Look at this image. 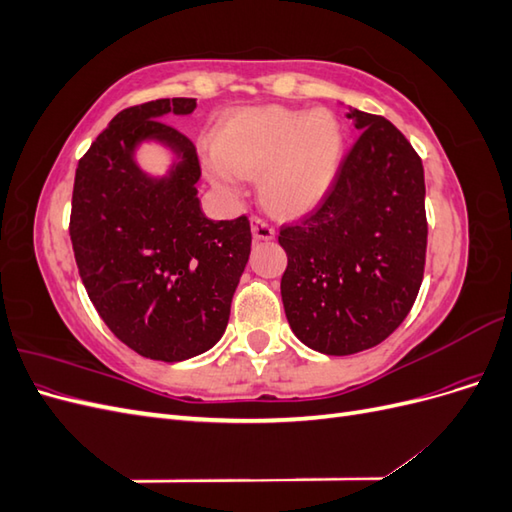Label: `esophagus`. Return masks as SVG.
Returning a JSON list of instances; mask_svg holds the SVG:
<instances>
[{"instance_id":"1","label":"esophagus","mask_w":512,"mask_h":512,"mask_svg":"<svg viewBox=\"0 0 512 512\" xmlns=\"http://www.w3.org/2000/svg\"><path fill=\"white\" fill-rule=\"evenodd\" d=\"M250 226H252V235H254L256 241H271L275 237V230L265 220L252 218Z\"/></svg>"}]
</instances>
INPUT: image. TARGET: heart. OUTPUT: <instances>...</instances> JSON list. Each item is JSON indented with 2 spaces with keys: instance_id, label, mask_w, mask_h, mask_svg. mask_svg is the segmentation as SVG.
I'll list each match as a JSON object with an SVG mask.
<instances>
[{
  "instance_id": "obj_1",
  "label": "heart",
  "mask_w": 512,
  "mask_h": 512,
  "mask_svg": "<svg viewBox=\"0 0 512 512\" xmlns=\"http://www.w3.org/2000/svg\"><path fill=\"white\" fill-rule=\"evenodd\" d=\"M342 153V128L329 111L254 106L222 123L205 170L215 188L228 194L239 192L241 177L260 175L267 209L299 218L329 194Z\"/></svg>"
}]
</instances>
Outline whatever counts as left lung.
Returning <instances> with one entry per match:
<instances>
[{"label": "left lung", "instance_id": "8db88e82", "mask_svg": "<svg viewBox=\"0 0 512 512\" xmlns=\"http://www.w3.org/2000/svg\"><path fill=\"white\" fill-rule=\"evenodd\" d=\"M361 130L333 188L282 226V301L292 333L331 356L384 342L423 282L427 220L421 158L391 121L350 108Z\"/></svg>", "mask_w": 512, "mask_h": 512}]
</instances>
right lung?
Instances as JSON below:
<instances>
[{
    "label": "right lung",
    "mask_w": 512,
    "mask_h": 512,
    "mask_svg": "<svg viewBox=\"0 0 512 512\" xmlns=\"http://www.w3.org/2000/svg\"><path fill=\"white\" fill-rule=\"evenodd\" d=\"M194 108V98H162L117 113L72 192L70 239L91 303L123 344L164 363L220 342L252 245L245 215L213 222L200 209L196 147L162 121ZM143 144L171 153L164 176L137 164Z\"/></svg>",
    "instance_id": "add662e5"
}]
</instances>
